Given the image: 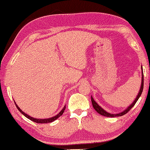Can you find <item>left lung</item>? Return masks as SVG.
Returning a JSON list of instances; mask_svg holds the SVG:
<instances>
[{
	"label": "left lung",
	"instance_id": "1",
	"mask_svg": "<svg viewBox=\"0 0 150 150\" xmlns=\"http://www.w3.org/2000/svg\"><path fill=\"white\" fill-rule=\"evenodd\" d=\"M142 67V66H141ZM142 68V81H141V89H140L139 90V94H138L137 98H135V100H134V102L132 103L128 107V108L125 110L124 111H122V112H120V113H118V114H110V113H108V112H107L105 110H104L101 107H100L98 105V104H97V103L94 100V98H93L92 96H91V100H92V105H93V108H94V110L96 111L97 112H98V114H100V115L102 116H107V117H116V116H123L124 114H127L129 111L131 110V109L133 108L134 106V105L136 104V103L137 102V100H139V98H140V96H141V95L142 94V92H143V82H144V78H143V67Z\"/></svg>",
	"mask_w": 150,
	"mask_h": 150
}]
</instances>
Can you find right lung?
Here are the masks:
<instances>
[{
  "label": "right lung",
  "instance_id": "add662e5",
  "mask_svg": "<svg viewBox=\"0 0 150 150\" xmlns=\"http://www.w3.org/2000/svg\"><path fill=\"white\" fill-rule=\"evenodd\" d=\"M14 103H15V102H14ZM15 105H16V106L17 109H18V110L19 111H20L21 113L23 114V115H24V116H25V117L28 118V119L32 120V121H34V122H37V123H48V122H53V121H54V120H55L57 119V118H58V117H60V116H61L62 115V114H63L64 111H65V106L63 109H62V110L61 111V112H60L59 113H58V114H57V115L54 116H53V117H52V118H44V119H38V118H33V117H32V116L28 115V114H25V112H23V111L21 110L20 108H19V107H18V105H17L16 104V103H15Z\"/></svg>",
  "mask_w": 150,
  "mask_h": 150
}]
</instances>
